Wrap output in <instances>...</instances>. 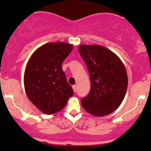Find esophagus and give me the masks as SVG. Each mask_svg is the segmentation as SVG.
I'll return each mask as SVG.
<instances>
[{
  "label": "esophagus",
  "mask_w": 151,
  "mask_h": 151,
  "mask_svg": "<svg viewBox=\"0 0 151 151\" xmlns=\"http://www.w3.org/2000/svg\"><path fill=\"white\" fill-rule=\"evenodd\" d=\"M72 88H73V90H74V92H76V91H77V85H73Z\"/></svg>",
  "instance_id": "esophagus-1"
}]
</instances>
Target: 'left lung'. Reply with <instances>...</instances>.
<instances>
[{
  "label": "left lung",
  "mask_w": 151,
  "mask_h": 151,
  "mask_svg": "<svg viewBox=\"0 0 151 151\" xmlns=\"http://www.w3.org/2000/svg\"><path fill=\"white\" fill-rule=\"evenodd\" d=\"M78 50L88 68L91 84L88 95L82 99V106L94 116L111 114L119 107L127 91V72L123 62L101 45H81Z\"/></svg>",
  "instance_id": "left-lung-1"
}]
</instances>
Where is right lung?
I'll return each mask as SVG.
<instances>
[{
  "label": "right lung",
  "mask_w": 151,
  "mask_h": 151,
  "mask_svg": "<svg viewBox=\"0 0 151 151\" xmlns=\"http://www.w3.org/2000/svg\"><path fill=\"white\" fill-rule=\"evenodd\" d=\"M73 45L66 42H50L30 56L24 74V86L29 100L46 115L61 110L73 95L62 63Z\"/></svg>",
  "instance_id": "1"
}]
</instances>
